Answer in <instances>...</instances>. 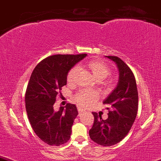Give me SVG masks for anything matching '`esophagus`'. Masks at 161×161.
Segmentation results:
<instances>
[{
  "label": "esophagus",
  "mask_w": 161,
  "mask_h": 161,
  "mask_svg": "<svg viewBox=\"0 0 161 161\" xmlns=\"http://www.w3.org/2000/svg\"><path fill=\"white\" fill-rule=\"evenodd\" d=\"M78 111H79V113H82V112H84L85 111L82 108H78Z\"/></svg>",
  "instance_id": "1"
}]
</instances>
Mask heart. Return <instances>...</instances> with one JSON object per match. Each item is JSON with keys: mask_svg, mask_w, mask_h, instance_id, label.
<instances>
[{"mask_svg": "<svg viewBox=\"0 0 161 161\" xmlns=\"http://www.w3.org/2000/svg\"><path fill=\"white\" fill-rule=\"evenodd\" d=\"M93 73V76L98 80H103L111 74V68L107 63L101 60L93 59L87 62L85 64ZM79 74L78 67H73L67 74V82L69 85H73L76 82ZM98 98L97 93L92 91L82 90L74 95V99L77 104L83 107H88L95 103Z\"/></svg>", "mask_w": 161, "mask_h": 161, "instance_id": "1", "label": "heart"}]
</instances>
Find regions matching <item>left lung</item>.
<instances>
[{"label":"left lung","instance_id":"left-lung-1","mask_svg":"<svg viewBox=\"0 0 161 161\" xmlns=\"http://www.w3.org/2000/svg\"><path fill=\"white\" fill-rule=\"evenodd\" d=\"M115 62L119 72L116 88L103 102L108 110V117L103 119L92 112L94 121L89 131L91 139L103 146H111L120 142L129 133L138 111V92L133 72L120 58L107 56Z\"/></svg>","mask_w":161,"mask_h":161}]
</instances>
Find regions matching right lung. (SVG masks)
Masks as SVG:
<instances>
[{"label":"right lung","mask_w":161,"mask_h":161,"mask_svg":"<svg viewBox=\"0 0 161 161\" xmlns=\"http://www.w3.org/2000/svg\"><path fill=\"white\" fill-rule=\"evenodd\" d=\"M86 56L53 55L41 61L32 71L25 93L26 111L36 135L48 145L58 146L70 138L76 106L68 103L65 108L55 111L53 105L67 85L68 71Z\"/></svg>","instance_id":"add662e5"}]
</instances>
